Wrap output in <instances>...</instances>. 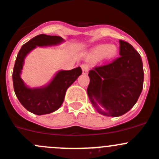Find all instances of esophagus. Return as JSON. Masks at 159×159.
<instances>
[{"label":"esophagus","mask_w":159,"mask_h":159,"mask_svg":"<svg viewBox=\"0 0 159 159\" xmlns=\"http://www.w3.org/2000/svg\"><path fill=\"white\" fill-rule=\"evenodd\" d=\"M81 68H82L83 73H84V75H87V74L88 73V71H89V66H88V65L84 64V65H81Z\"/></svg>","instance_id":"1"}]
</instances>
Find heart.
<instances>
[{"label":"heart","instance_id":"obj_1","mask_svg":"<svg viewBox=\"0 0 159 159\" xmlns=\"http://www.w3.org/2000/svg\"><path fill=\"white\" fill-rule=\"evenodd\" d=\"M117 53V48L114 45H99L91 51L89 56L93 60H99L101 58H110L115 57Z\"/></svg>","mask_w":159,"mask_h":159}]
</instances>
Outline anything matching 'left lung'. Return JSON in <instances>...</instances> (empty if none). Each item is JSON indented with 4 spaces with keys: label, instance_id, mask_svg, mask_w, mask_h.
I'll use <instances>...</instances> for the list:
<instances>
[{
    "label": "left lung",
    "instance_id": "1",
    "mask_svg": "<svg viewBox=\"0 0 159 159\" xmlns=\"http://www.w3.org/2000/svg\"><path fill=\"white\" fill-rule=\"evenodd\" d=\"M120 42V57L111 63L95 66L89 72L87 94L93 106L106 116L125 114L136 104L143 86V68L140 55L133 46ZM105 109L100 110L97 103Z\"/></svg>",
    "mask_w": 159,
    "mask_h": 159
}]
</instances>
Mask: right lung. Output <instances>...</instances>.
<instances>
[{
    "instance_id": "obj_1",
    "label": "right lung",
    "mask_w": 159,
    "mask_h": 159,
    "mask_svg": "<svg viewBox=\"0 0 159 159\" xmlns=\"http://www.w3.org/2000/svg\"><path fill=\"white\" fill-rule=\"evenodd\" d=\"M61 42L63 39L60 36L39 34L23 45L17 55L12 72L14 91L20 103L30 113L43 115L58 110L63 103L67 89L82 74V69L78 67L69 71H60L53 80L42 88L31 89L23 84L20 73L27 53L37 46H53Z\"/></svg>"
}]
</instances>
